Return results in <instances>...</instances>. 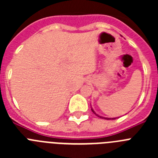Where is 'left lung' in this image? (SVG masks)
Listing matches in <instances>:
<instances>
[{
    "label": "left lung",
    "mask_w": 158,
    "mask_h": 158,
    "mask_svg": "<svg viewBox=\"0 0 158 158\" xmlns=\"http://www.w3.org/2000/svg\"><path fill=\"white\" fill-rule=\"evenodd\" d=\"M91 109H92V111H93V113H94L95 115H97V116H98V117H100V118H104V119H111V118H104V117H101V116H100V115H96V113H95V111H93V108H91ZM112 119H115V118H112Z\"/></svg>",
    "instance_id": "8db88e82"
}]
</instances>
